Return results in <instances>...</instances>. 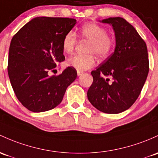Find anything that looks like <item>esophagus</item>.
<instances>
[{
  "label": "esophagus",
  "mask_w": 158,
  "mask_h": 158,
  "mask_svg": "<svg viewBox=\"0 0 158 158\" xmlns=\"http://www.w3.org/2000/svg\"><path fill=\"white\" fill-rule=\"evenodd\" d=\"M83 74H84V73H83L82 72H81V71H77V76H81V75H82Z\"/></svg>",
  "instance_id": "obj_1"
}]
</instances>
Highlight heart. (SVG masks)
Returning <instances> with one entry per match:
<instances>
[{"label": "heart", "instance_id": "b5f03b06", "mask_svg": "<svg viewBox=\"0 0 158 158\" xmlns=\"http://www.w3.org/2000/svg\"><path fill=\"white\" fill-rule=\"evenodd\" d=\"M80 34L83 38L89 40L88 53L96 54L100 59L108 56L114 47V39L106 34L103 27L95 23H86L81 27ZM77 43V37L74 31H69L62 39V48L65 53H71ZM96 63V59L93 54L86 56L74 55L66 61L68 66L78 71H85L92 68Z\"/></svg>", "mask_w": 158, "mask_h": 158}]
</instances>
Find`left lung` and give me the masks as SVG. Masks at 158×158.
Masks as SVG:
<instances>
[{"mask_svg": "<svg viewBox=\"0 0 158 158\" xmlns=\"http://www.w3.org/2000/svg\"><path fill=\"white\" fill-rule=\"evenodd\" d=\"M99 22L112 26L116 44L113 53L91 72L93 82L87 98L102 112L118 114L133 106L145 84L149 71L147 46L124 19Z\"/></svg>", "mask_w": 158, "mask_h": 158, "instance_id": "left-lung-1", "label": "left lung"}]
</instances>
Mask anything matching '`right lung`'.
Returning <instances> with one entry per match:
<instances>
[{"label":"right lung","mask_w":158,"mask_h":158,"mask_svg":"<svg viewBox=\"0 0 158 158\" xmlns=\"http://www.w3.org/2000/svg\"><path fill=\"white\" fill-rule=\"evenodd\" d=\"M74 19L36 17L12 38L8 74L19 101L33 112H43L59 106L66 89L77 77L68 67L58 76L49 75L63 62L62 39L74 28Z\"/></svg>","instance_id":"1"}]
</instances>
